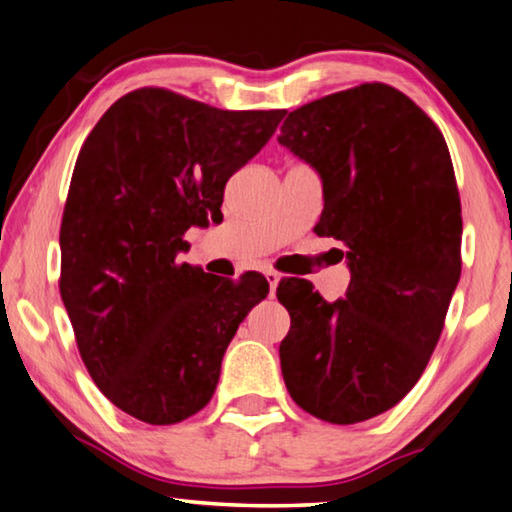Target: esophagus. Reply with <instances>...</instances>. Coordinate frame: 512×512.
I'll return each instance as SVG.
<instances>
[{"instance_id": "34e87169", "label": "esophagus", "mask_w": 512, "mask_h": 512, "mask_svg": "<svg viewBox=\"0 0 512 512\" xmlns=\"http://www.w3.org/2000/svg\"><path fill=\"white\" fill-rule=\"evenodd\" d=\"M265 279H267V283H270V288L274 292L276 286H279V281H281V274L274 272V270H265Z\"/></svg>"}]
</instances>
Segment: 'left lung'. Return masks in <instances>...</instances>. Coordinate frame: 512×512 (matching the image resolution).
I'll return each instance as SVG.
<instances>
[{"mask_svg":"<svg viewBox=\"0 0 512 512\" xmlns=\"http://www.w3.org/2000/svg\"><path fill=\"white\" fill-rule=\"evenodd\" d=\"M279 145L320 174L315 231L345 242V299L288 279L279 347L290 397L331 424L390 410L420 381L460 279V199L440 129L385 83L335 92L292 111Z\"/></svg>","mask_w":512,"mask_h":512,"instance_id":"1","label":"left lung"}]
</instances>
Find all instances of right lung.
Returning a JSON list of instances; mask_svg holds the SVG:
<instances>
[{
	"mask_svg": "<svg viewBox=\"0 0 512 512\" xmlns=\"http://www.w3.org/2000/svg\"><path fill=\"white\" fill-rule=\"evenodd\" d=\"M286 111H220L161 88L108 108L83 142L61 224V297L104 397L147 424L211 401L263 274L208 279L181 263L190 226L222 220L224 186Z\"/></svg>",
	"mask_w": 512,
	"mask_h": 512,
	"instance_id": "right-lung-1",
	"label": "right lung"
}]
</instances>
